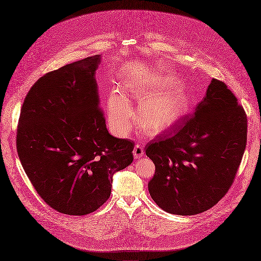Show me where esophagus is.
<instances>
[{"instance_id":"esophagus-1","label":"esophagus","mask_w":261,"mask_h":261,"mask_svg":"<svg viewBox=\"0 0 261 261\" xmlns=\"http://www.w3.org/2000/svg\"><path fill=\"white\" fill-rule=\"evenodd\" d=\"M134 157L135 158H141L144 155V151H143V146L140 144H137L134 148Z\"/></svg>"}]
</instances>
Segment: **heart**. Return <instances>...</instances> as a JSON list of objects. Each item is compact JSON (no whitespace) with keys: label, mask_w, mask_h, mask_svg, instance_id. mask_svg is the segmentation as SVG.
I'll list each match as a JSON object with an SVG mask.
<instances>
[{"label":"heart","mask_w":261,"mask_h":261,"mask_svg":"<svg viewBox=\"0 0 261 261\" xmlns=\"http://www.w3.org/2000/svg\"><path fill=\"white\" fill-rule=\"evenodd\" d=\"M176 83L172 77H165L158 84L147 87L129 83L128 88L141 102L138 108V125L147 135L157 136L170 130L187 113L189 102L182 87L167 90ZM107 110L111 128L120 136L127 135L135 121L134 109L127 98L114 92L109 97Z\"/></svg>","instance_id":"heart-1"}]
</instances>
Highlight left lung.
<instances>
[{"label": "left lung", "mask_w": 261, "mask_h": 261, "mask_svg": "<svg viewBox=\"0 0 261 261\" xmlns=\"http://www.w3.org/2000/svg\"><path fill=\"white\" fill-rule=\"evenodd\" d=\"M247 118L227 85L213 79L191 117L172 136L148 142L155 174L148 181L165 212L192 216L214 207L229 190L246 146Z\"/></svg>", "instance_id": "obj_1"}]
</instances>
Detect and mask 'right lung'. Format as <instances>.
Returning <instances> with one entry per match:
<instances>
[{
  "mask_svg": "<svg viewBox=\"0 0 261 261\" xmlns=\"http://www.w3.org/2000/svg\"><path fill=\"white\" fill-rule=\"evenodd\" d=\"M95 55L48 72L24 98L17 151L37 193L58 213L84 216L110 196L133 163L134 142L111 136L100 108Z\"/></svg>",
  "mask_w": 261,
  "mask_h": 261,
  "instance_id": "1",
  "label": "right lung"
}]
</instances>
